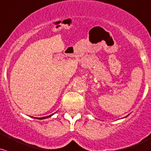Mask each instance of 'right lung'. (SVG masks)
<instances>
[{
  "mask_svg": "<svg viewBox=\"0 0 151 151\" xmlns=\"http://www.w3.org/2000/svg\"><path fill=\"white\" fill-rule=\"evenodd\" d=\"M52 115H53V114H52ZM52 115H49V116H45V117H40V118H38V117H37V119H46V118L50 117V116H52Z\"/></svg>",
  "mask_w": 151,
  "mask_h": 151,
  "instance_id": "right-lung-1",
  "label": "right lung"
}]
</instances>
